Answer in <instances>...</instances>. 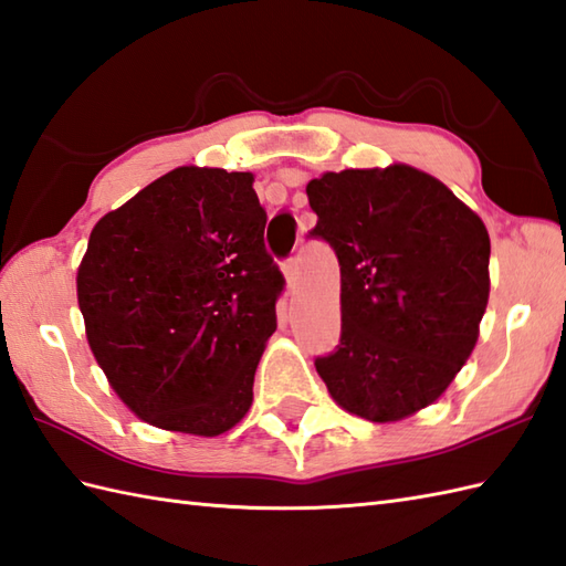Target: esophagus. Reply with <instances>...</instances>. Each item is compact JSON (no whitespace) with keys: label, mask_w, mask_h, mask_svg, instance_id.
<instances>
[{"label":"esophagus","mask_w":566,"mask_h":566,"mask_svg":"<svg viewBox=\"0 0 566 566\" xmlns=\"http://www.w3.org/2000/svg\"><path fill=\"white\" fill-rule=\"evenodd\" d=\"M283 275H285V285L293 291L295 283H297V261L295 259H287L283 263Z\"/></svg>","instance_id":"34e87169"}]
</instances>
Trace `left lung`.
<instances>
[{
    "label": "left lung",
    "instance_id": "left-lung-1",
    "mask_svg": "<svg viewBox=\"0 0 566 566\" xmlns=\"http://www.w3.org/2000/svg\"><path fill=\"white\" fill-rule=\"evenodd\" d=\"M315 237L342 266V344L317 358L348 413L375 423L426 409L472 356L489 303V232L409 165L326 171L307 184Z\"/></svg>",
    "mask_w": 566,
    "mask_h": 566
}]
</instances>
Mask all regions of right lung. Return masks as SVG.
<instances>
[{"instance_id":"right-lung-1","label":"right lung","mask_w":566,"mask_h":566,"mask_svg":"<svg viewBox=\"0 0 566 566\" xmlns=\"http://www.w3.org/2000/svg\"><path fill=\"white\" fill-rule=\"evenodd\" d=\"M254 174L177 167L94 224L77 269L86 342L137 419L212 438L240 423L283 275Z\"/></svg>"}]
</instances>
